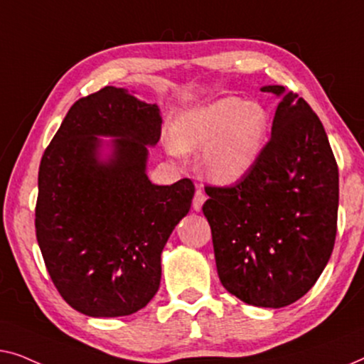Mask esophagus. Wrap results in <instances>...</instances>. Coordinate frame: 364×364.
<instances>
[{
    "label": "esophagus",
    "instance_id": "34e87169",
    "mask_svg": "<svg viewBox=\"0 0 364 364\" xmlns=\"http://www.w3.org/2000/svg\"><path fill=\"white\" fill-rule=\"evenodd\" d=\"M204 201H206V194H204V191H201V189L198 188L196 193H194V199H193V209H194V211H201Z\"/></svg>",
    "mask_w": 364,
    "mask_h": 364
}]
</instances>
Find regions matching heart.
<instances>
[{
    "instance_id": "b5f03b06",
    "label": "heart",
    "mask_w": 364,
    "mask_h": 364,
    "mask_svg": "<svg viewBox=\"0 0 364 364\" xmlns=\"http://www.w3.org/2000/svg\"><path fill=\"white\" fill-rule=\"evenodd\" d=\"M269 132V117L259 104L224 97L184 110L173 122L166 151L194 153L199 173L216 184L242 180L257 163Z\"/></svg>"
}]
</instances>
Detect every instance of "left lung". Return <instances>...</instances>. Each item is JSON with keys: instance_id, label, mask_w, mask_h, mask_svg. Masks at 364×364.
Returning a JSON list of instances; mask_svg holds the SVG:
<instances>
[{"instance_id": "1", "label": "left lung", "mask_w": 364, "mask_h": 364, "mask_svg": "<svg viewBox=\"0 0 364 364\" xmlns=\"http://www.w3.org/2000/svg\"><path fill=\"white\" fill-rule=\"evenodd\" d=\"M270 141L231 188L206 186L218 275L244 304L282 309L301 299L333 252L338 166L310 105L282 85Z\"/></svg>"}]
</instances>
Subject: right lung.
<instances>
[{
    "label": "right lung",
    "instance_id": "obj_1",
    "mask_svg": "<svg viewBox=\"0 0 364 364\" xmlns=\"http://www.w3.org/2000/svg\"><path fill=\"white\" fill-rule=\"evenodd\" d=\"M161 122L156 104L107 85L70 107L46 148L36 237L55 289L80 314L132 315L160 287L163 247L194 196L188 178L158 186L146 175Z\"/></svg>",
    "mask_w": 364,
    "mask_h": 364
}]
</instances>
